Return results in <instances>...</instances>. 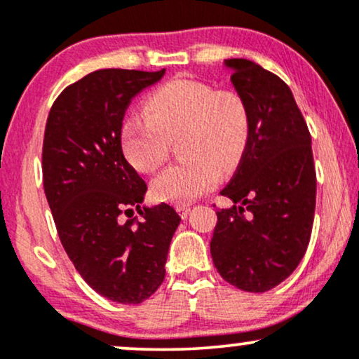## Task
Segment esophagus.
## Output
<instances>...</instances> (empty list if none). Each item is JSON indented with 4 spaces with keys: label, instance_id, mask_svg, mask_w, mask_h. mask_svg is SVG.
<instances>
[{
    "label": "esophagus",
    "instance_id": "34e87169",
    "mask_svg": "<svg viewBox=\"0 0 359 359\" xmlns=\"http://www.w3.org/2000/svg\"><path fill=\"white\" fill-rule=\"evenodd\" d=\"M177 212H179V216L182 217V219H185V217L189 216V212H191V208L189 205H177Z\"/></svg>",
    "mask_w": 359,
    "mask_h": 359
}]
</instances>
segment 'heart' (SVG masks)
Masks as SVG:
<instances>
[{
    "label": "heart",
    "instance_id": "obj_1",
    "mask_svg": "<svg viewBox=\"0 0 359 359\" xmlns=\"http://www.w3.org/2000/svg\"><path fill=\"white\" fill-rule=\"evenodd\" d=\"M147 116H128L119 142L135 168L154 172L179 138L182 162L165 168L151 182L155 199L189 204L216 185L221 174L240 163L250 140L251 116L236 90H217L208 82L174 79L145 101Z\"/></svg>",
    "mask_w": 359,
    "mask_h": 359
}]
</instances>
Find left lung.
Returning a JSON list of instances; mask_svg holds the SVG:
<instances>
[{"mask_svg":"<svg viewBox=\"0 0 359 359\" xmlns=\"http://www.w3.org/2000/svg\"><path fill=\"white\" fill-rule=\"evenodd\" d=\"M231 84L246 101L250 140L231 182L233 205L217 211L211 257L219 275L245 292L282 283L306 255L316 211L311 133L278 76L246 59H228Z\"/></svg>","mask_w":359,"mask_h":359,"instance_id":"1","label":"left lung"}]
</instances>
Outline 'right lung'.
Masks as SVG:
<instances>
[{"instance_id": "add662e5", "label": "right lung", "mask_w": 359, "mask_h": 359, "mask_svg": "<svg viewBox=\"0 0 359 359\" xmlns=\"http://www.w3.org/2000/svg\"><path fill=\"white\" fill-rule=\"evenodd\" d=\"M163 74L90 72L62 90L45 126L43 189L62 246L88 285L118 304L143 302L162 285L180 222L168 204L142 205L147 184L119 142L128 104ZM133 205L142 217L123 222Z\"/></svg>"}]
</instances>
